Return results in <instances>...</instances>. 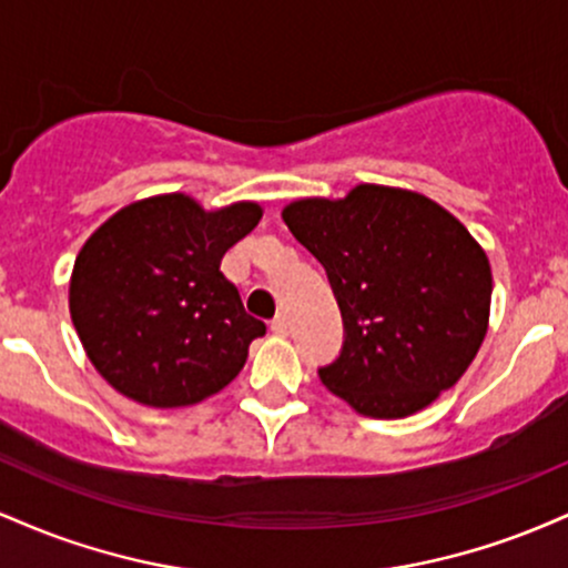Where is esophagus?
<instances>
[{"mask_svg": "<svg viewBox=\"0 0 568 568\" xmlns=\"http://www.w3.org/2000/svg\"><path fill=\"white\" fill-rule=\"evenodd\" d=\"M272 334H277V336H288V331H291V323H288V317L285 315H277L275 321H272Z\"/></svg>", "mask_w": 568, "mask_h": 568, "instance_id": "1", "label": "esophagus"}]
</instances>
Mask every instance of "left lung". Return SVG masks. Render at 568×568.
<instances>
[{"label": "left lung", "instance_id": "1", "mask_svg": "<svg viewBox=\"0 0 568 568\" xmlns=\"http://www.w3.org/2000/svg\"><path fill=\"white\" fill-rule=\"evenodd\" d=\"M283 221L342 310V355L317 371L331 393L403 419L462 379L488 331L491 264L459 219L410 189L357 184L342 200H293Z\"/></svg>", "mask_w": 568, "mask_h": 568}]
</instances>
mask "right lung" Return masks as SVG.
<instances>
[{"label":"right lung","mask_w":568,"mask_h":568,"mask_svg":"<svg viewBox=\"0 0 568 568\" xmlns=\"http://www.w3.org/2000/svg\"><path fill=\"white\" fill-rule=\"evenodd\" d=\"M258 202L205 211L189 194L120 207L84 240L69 312L90 363L149 408L194 406L221 393L266 325L245 312L221 258L262 221Z\"/></svg>","instance_id":"right-lung-1"}]
</instances>
